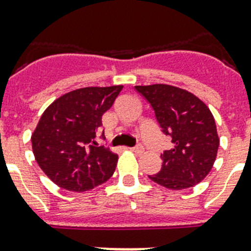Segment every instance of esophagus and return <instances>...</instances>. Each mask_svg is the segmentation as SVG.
<instances>
[{"label":"esophagus","instance_id":"esophagus-1","mask_svg":"<svg viewBox=\"0 0 251 251\" xmlns=\"http://www.w3.org/2000/svg\"><path fill=\"white\" fill-rule=\"evenodd\" d=\"M130 150L133 151V152H136V154H141V152H144V146H142V145H136V146L130 149Z\"/></svg>","mask_w":251,"mask_h":251}]
</instances>
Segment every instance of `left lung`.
I'll list each match as a JSON object with an SVG mask.
<instances>
[{
    "mask_svg": "<svg viewBox=\"0 0 251 251\" xmlns=\"http://www.w3.org/2000/svg\"><path fill=\"white\" fill-rule=\"evenodd\" d=\"M134 88L150 103L163 133L173 144L171 150L160 155V172L149 178L171 190H185L200 183L213 168L219 146L214 118L208 106L178 87L151 84Z\"/></svg>",
    "mask_w": 251,
    "mask_h": 251,
    "instance_id": "left-lung-1",
    "label": "left lung"
}]
</instances>
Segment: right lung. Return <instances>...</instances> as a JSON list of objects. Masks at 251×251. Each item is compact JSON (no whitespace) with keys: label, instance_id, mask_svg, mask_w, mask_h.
Segmentation results:
<instances>
[{"label":"right lung","instance_id":"right-lung-1","mask_svg":"<svg viewBox=\"0 0 251 251\" xmlns=\"http://www.w3.org/2000/svg\"><path fill=\"white\" fill-rule=\"evenodd\" d=\"M123 86L72 91L47 107L32 134L33 154L47 177L68 191H88L113 176L118 155L96 140L101 118Z\"/></svg>","mask_w":251,"mask_h":251}]
</instances>
